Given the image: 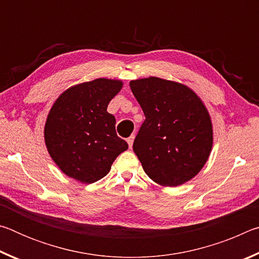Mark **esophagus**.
<instances>
[{
	"label": "esophagus",
	"mask_w": 259,
	"mask_h": 259,
	"mask_svg": "<svg viewBox=\"0 0 259 259\" xmlns=\"http://www.w3.org/2000/svg\"><path fill=\"white\" fill-rule=\"evenodd\" d=\"M134 139H135V135H131L130 137L126 139V142H128V145L130 148H133V144H134Z\"/></svg>",
	"instance_id": "1"
}]
</instances>
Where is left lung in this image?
<instances>
[{
	"label": "left lung",
	"instance_id": "obj_1",
	"mask_svg": "<svg viewBox=\"0 0 259 259\" xmlns=\"http://www.w3.org/2000/svg\"><path fill=\"white\" fill-rule=\"evenodd\" d=\"M145 114L134 142L144 171L162 186H178L198 175L212 147L207 108L181 83L159 77L130 82Z\"/></svg>",
	"mask_w": 259,
	"mask_h": 259
}]
</instances>
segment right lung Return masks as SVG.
Masks as SVG:
<instances>
[{
	"label": "right lung",
	"instance_id": "add662e5",
	"mask_svg": "<svg viewBox=\"0 0 259 259\" xmlns=\"http://www.w3.org/2000/svg\"><path fill=\"white\" fill-rule=\"evenodd\" d=\"M122 82L108 78L81 83L59 96L45 126L52 160L68 177L91 184L106 176L117 155L128 150L107 112Z\"/></svg>",
	"mask_w": 259,
	"mask_h": 259
}]
</instances>
